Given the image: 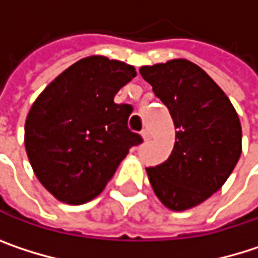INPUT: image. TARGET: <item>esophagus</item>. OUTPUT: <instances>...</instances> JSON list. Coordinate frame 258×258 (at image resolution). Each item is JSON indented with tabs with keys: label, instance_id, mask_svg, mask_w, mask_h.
I'll list each match as a JSON object with an SVG mask.
<instances>
[{
	"label": "esophagus",
	"instance_id": "1",
	"mask_svg": "<svg viewBox=\"0 0 258 258\" xmlns=\"http://www.w3.org/2000/svg\"><path fill=\"white\" fill-rule=\"evenodd\" d=\"M140 136H142V139L146 142V140H149L151 139V133H149V130H142V133H140Z\"/></svg>",
	"mask_w": 258,
	"mask_h": 258
}]
</instances>
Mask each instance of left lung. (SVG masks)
<instances>
[{
  "mask_svg": "<svg viewBox=\"0 0 258 258\" xmlns=\"http://www.w3.org/2000/svg\"><path fill=\"white\" fill-rule=\"evenodd\" d=\"M175 124L170 157L146 173L158 200L186 211L209 199L230 176L242 154V127L224 91L188 59L140 67Z\"/></svg>",
  "mask_w": 258,
  "mask_h": 258,
  "instance_id": "8db88e82",
  "label": "left lung"
}]
</instances>
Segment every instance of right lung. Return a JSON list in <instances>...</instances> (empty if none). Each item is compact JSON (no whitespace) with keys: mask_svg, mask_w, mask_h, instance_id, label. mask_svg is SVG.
I'll list each match as a JSON object with an SVG mask.
<instances>
[{"mask_svg":"<svg viewBox=\"0 0 258 258\" xmlns=\"http://www.w3.org/2000/svg\"><path fill=\"white\" fill-rule=\"evenodd\" d=\"M136 78L122 61L92 55L53 79L32 103L25 149L40 183L59 202L95 199L142 137L128 130L130 104L116 92Z\"/></svg>","mask_w":258,"mask_h":258,"instance_id":"right-lung-1","label":"right lung"}]
</instances>
